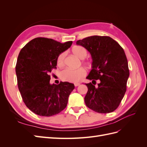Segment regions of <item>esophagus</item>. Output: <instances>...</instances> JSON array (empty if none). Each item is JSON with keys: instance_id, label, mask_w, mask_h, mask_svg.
Here are the masks:
<instances>
[{"instance_id": "1", "label": "esophagus", "mask_w": 147, "mask_h": 147, "mask_svg": "<svg viewBox=\"0 0 147 147\" xmlns=\"http://www.w3.org/2000/svg\"><path fill=\"white\" fill-rule=\"evenodd\" d=\"M80 84L79 83H74V85H75V87H76V86H79Z\"/></svg>"}]
</instances>
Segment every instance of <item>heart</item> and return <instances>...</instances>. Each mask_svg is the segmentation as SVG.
Returning a JSON list of instances; mask_svg holds the SVG:
<instances>
[{"mask_svg":"<svg viewBox=\"0 0 147 147\" xmlns=\"http://www.w3.org/2000/svg\"><path fill=\"white\" fill-rule=\"evenodd\" d=\"M74 54L78 57L79 59H84L88 55L87 50L85 48L81 46L75 47L72 49ZM66 55L65 52L61 53L57 57L56 63L57 66L62 67L64 64V60ZM86 64H88L86 63ZM86 72L83 68H79L78 69L73 70L67 68L62 70L60 73V78L64 82L75 83L78 82L80 80L85 76Z\"/></svg>","mask_w":147,"mask_h":147,"instance_id":"heart-1","label":"heart"}]
</instances>
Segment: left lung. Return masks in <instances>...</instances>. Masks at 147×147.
Segmentation results:
<instances>
[{
	"label": "left lung",
	"mask_w": 147,
	"mask_h": 147,
	"mask_svg": "<svg viewBox=\"0 0 147 147\" xmlns=\"http://www.w3.org/2000/svg\"><path fill=\"white\" fill-rule=\"evenodd\" d=\"M77 44L85 48L92 59V69L86 78L95 83L100 80L97 87L94 84L86 83L88 89L84 97L86 106L100 113L113 112L125 94L129 76L124 50L108 36L94 35L79 40Z\"/></svg>",
	"instance_id": "left-lung-1"
}]
</instances>
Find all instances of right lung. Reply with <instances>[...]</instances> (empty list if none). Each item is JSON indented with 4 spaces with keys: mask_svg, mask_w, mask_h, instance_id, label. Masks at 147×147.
I'll use <instances>...</instances> for the list:
<instances>
[{
    "mask_svg": "<svg viewBox=\"0 0 147 147\" xmlns=\"http://www.w3.org/2000/svg\"><path fill=\"white\" fill-rule=\"evenodd\" d=\"M72 44L37 37L20 51L15 67L18 86L24 104L34 113L51 117L66 107L74 84L65 82L51 84L49 74L56 68L57 56Z\"/></svg>",
    "mask_w": 147,
    "mask_h": 147,
    "instance_id": "add662e5",
    "label": "right lung"
}]
</instances>
